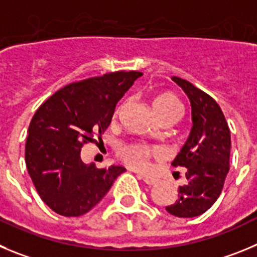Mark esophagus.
<instances>
[{"mask_svg":"<svg viewBox=\"0 0 257 257\" xmlns=\"http://www.w3.org/2000/svg\"><path fill=\"white\" fill-rule=\"evenodd\" d=\"M141 180H143V183L147 184V185H155L157 183V179L155 177H150V176H143V175H138Z\"/></svg>","mask_w":257,"mask_h":257,"instance_id":"1","label":"esophagus"}]
</instances>
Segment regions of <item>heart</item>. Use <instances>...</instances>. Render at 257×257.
Returning <instances> with one entry per match:
<instances>
[{
    "label": "heart",
    "instance_id": "b5f03b06",
    "mask_svg": "<svg viewBox=\"0 0 257 257\" xmlns=\"http://www.w3.org/2000/svg\"><path fill=\"white\" fill-rule=\"evenodd\" d=\"M152 107L157 117L161 115H175L180 117L183 112V106L180 101L171 93L158 95L152 101ZM160 156H161L160 150L155 147H148V146L131 145L120 150V157L123 158V161L128 164L132 169L138 170V171L148 170L151 160L158 158Z\"/></svg>",
    "mask_w": 257,
    "mask_h": 257
}]
</instances>
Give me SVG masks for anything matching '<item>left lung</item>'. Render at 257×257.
Masks as SVG:
<instances>
[{
	"instance_id": "8db88e82",
	"label": "left lung",
	"mask_w": 257,
	"mask_h": 257,
	"mask_svg": "<svg viewBox=\"0 0 257 257\" xmlns=\"http://www.w3.org/2000/svg\"><path fill=\"white\" fill-rule=\"evenodd\" d=\"M190 101L191 123L188 140L174 166L188 169V183L179 186L177 200L166 207L179 218H193L207 212L220 195L229 171L231 133L219 105L204 91L180 77H171Z\"/></svg>"
}]
</instances>
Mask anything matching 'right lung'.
<instances>
[{
    "label": "right lung",
    "instance_id": "add662e5",
    "mask_svg": "<svg viewBox=\"0 0 257 257\" xmlns=\"http://www.w3.org/2000/svg\"><path fill=\"white\" fill-rule=\"evenodd\" d=\"M143 73L114 72L64 86L37 110L29 125L26 169L45 204L64 217L92 209L125 169H97L81 160L83 143L92 142L111 123L115 106Z\"/></svg>",
    "mask_w": 257,
    "mask_h": 257
}]
</instances>
